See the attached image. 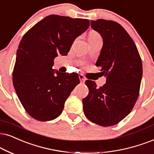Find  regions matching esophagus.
Listing matches in <instances>:
<instances>
[{
	"instance_id": "1",
	"label": "esophagus",
	"mask_w": 154,
	"mask_h": 154,
	"mask_svg": "<svg viewBox=\"0 0 154 154\" xmlns=\"http://www.w3.org/2000/svg\"><path fill=\"white\" fill-rule=\"evenodd\" d=\"M79 79H80V82L82 83H84L85 82V80H86L85 77H84L82 75H79Z\"/></svg>"
}]
</instances>
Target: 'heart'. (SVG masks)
<instances>
[{"mask_svg":"<svg viewBox=\"0 0 154 154\" xmlns=\"http://www.w3.org/2000/svg\"><path fill=\"white\" fill-rule=\"evenodd\" d=\"M89 38H100V36L99 35L97 32H91L90 34H89Z\"/></svg>","mask_w":154,"mask_h":154,"instance_id":"1","label":"heart"}]
</instances>
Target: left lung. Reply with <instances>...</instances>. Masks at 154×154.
I'll use <instances>...</instances> for the list:
<instances>
[{
    "label": "left lung",
    "instance_id": "obj_1",
    "mask_svg": "<svg viewBox=\"0 0 154 154\" xmlns=\"http://www.w3.org/2000/svg\"><path fill=\"white\" fill-rule=\"evenodd\" d=\"M91 27L103 40L96 66L106 83L98 88L95 82H85L89 94L82 100L83 110L93 123L110 126L124 119L137 102L142 62L134 40L118 23L99 19L91 20Z\"/></svg>",
    "mask_w": 154,
    "mask_h": 154
}]
</instances>
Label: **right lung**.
<instances>
[{
    "label": "right lung",
    "instance_id": "1",
    "mask_svg": "<svg viewBox=\"0 0 154 154\" xmlns=\"http://www.w3.org/2000/svg\"><path fill=\"white\" fill-rule=\"evenodd\" d=\"M89 26L87 19L48 15L24 35L13 73L15 90L28 114L41 122L53 120L79 83L77 73L52 68L58 54L67 55L77 37Z\"/></svg>",
    "mask_w": 154,
    "mask_h": 154
}]
</instances>
